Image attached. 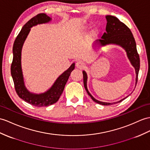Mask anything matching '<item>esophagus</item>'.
Masks as SVG:
<instances>
[{
	"instance_id": "obj_1",
	"label": "esophagus",
	"mask_w": 150,
	"mask_h": 150,
	"mask_svg": "<svg viewBox=\"0 0 150 150\" xmlns=\"http://www.w3.org/2000/svg\"><path fill=\"white\" fill-rule=\"evenodd\" d=\"M76 67L79 69H83L84 67H85V63H84L83 61L78 60L76 62Z\"/></svg>"
}]
</instances>
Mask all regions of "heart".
Returning a JSON list of instances; mask_svg holds the SVG:
<instances>
[{
	"label": "heart",
	"instance_id": "b5f03b06",
	"mask_svg": "<svg viewBox=\"0 0 150 150\" xmlns=\"http://www.w3.org/2000/svg\"><path fill=\"white\" fill-rule=\"evenodd\" d=\"M92 34L93 35H96L97 34V30H93V31L92 32Z\"/></svg>",
	"mask_w": 150,
	"mask_h": 150
}]
</instances>
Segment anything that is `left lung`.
I'll return each instance as SVG.
<instances>
[{"instance_id": "obj_1", "label": "left lung", "mask_w": 150, "mask_h": 150, "mask_svg": "<svg viewBox=\"0 0 150 150\" xmlns=\"http://www.w3.org/2000/svg\"><path fill=\"white\" fill-rule=\"evenodd\" d=\"M107 20V25L105 30L106 32H104L103 35L102 36L100 39L97 41V43L100 46H104L109 44H116L122 46L126 50L127 56L130 60L131 64H132L136 69V85H137L138 80V74L140 68V58L139 55L137 53L136 48V43L135 41L132 33L125 24H124L122 21H120L117 18L111 15H108L105 16ZM83 83L84 86L86 91V92L90 96L92 99L96 103L102 104L104 105H109L112 104H116L120 103L125 99V98L120 100L117 103H103L96 100L91 95L86 86L87 75L85 71H83Z\"/></svg>"}]
</instances>
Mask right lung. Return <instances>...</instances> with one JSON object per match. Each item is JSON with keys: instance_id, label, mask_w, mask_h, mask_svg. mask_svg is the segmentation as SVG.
Segmentation results:
<instances>
[{"instance_id": "add662e5", "label": "right lung", "mask_w": 150, "mask_h": 150, "mask_svg": "<svg viewBox=\"0 0 150 150\" xmlns=\"http://www.w3.org/2000/svg\"><path fill=\"white\" fill-rule=\"evenodd\" d=\"M50 20L51 18L45 13L38 14L31 18L21 28L14 41L13 47V58L11 65V73L16 92L23 100L36 107L48 106L57 103L63 92L71 72L75 67V64H72L67 71L58 77L52 87L45 93L39 95L33 94L25 88L21 67V52L23 44L30 31V28L37 24L47 23Z\"/></svg>"}]
</instances>
